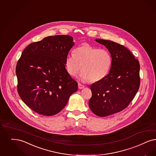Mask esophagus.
I'll return each mask as SVG.
<instances>
[{
  "instance_id": "esophagus-1",
  "label": "esophagus",
  "mask_w": 156,
  "mask_h": 156,
  "mask_svg": "<svg viewBox=\"0 0 156 156\" xmlns=\"http://www.w3.org/2000/svg\"><path fill=\"white\" fill-rule=\"evenodd\" d=\"M83 87H85V86L84 85H83L82 84H81V83H78V88L79 89H82V88H83Z\"/></svg>"
}]
</instances>
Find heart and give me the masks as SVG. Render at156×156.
<instances>
[{"mask_svg":"<svg viewBox=\"0 0 156 156\" xmlns=\"http://www.w3.org/2000/svg\"><path fill=\"white\" fill-rule=\"evenodd\" d=\"M112 63V57L108 50L87 44L76 48L74 55H69L66 59L69 74L75 76L81 69L80 80L83 82H98L103 80L108 74Z\"/></svg>","mask_w":156,"mask_h":156,"instance_id":"heart-1","label":"heart"}]
</instances>
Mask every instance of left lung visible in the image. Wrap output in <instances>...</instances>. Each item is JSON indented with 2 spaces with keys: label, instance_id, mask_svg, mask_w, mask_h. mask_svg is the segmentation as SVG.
I'll return each mask as SVG.
<instances>
[{
  "label": "left lung",
  "instance_id": "8db88e82",
  "mask_svg": "<svg viewBox=\"0 0 156 156\" xmlns=\"http://www.w3.org/2000/svg\"><path fill=\"white\" fill-rule=\"evenodd\" d=\"M95 41L107 48L112 63L106 77L90 85L89 106L96 115L106 117L122 111L135 98L140 86V64L124 46L101 39Z\"/></svg>",
  "mask_w": 156,
  "mask_h": 156
}]
</instances>
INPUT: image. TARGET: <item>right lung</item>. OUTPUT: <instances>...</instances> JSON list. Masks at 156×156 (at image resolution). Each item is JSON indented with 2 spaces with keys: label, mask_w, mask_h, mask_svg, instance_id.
Listing matches in <instances>:
<instances>
[{
  "label": "right lung",
  "mask_w": 156,
  "mask_h": 156,
  "mask_svg": "<svg viewBox=\"0 0 156 156\" xmlns=\"http://www.w3.org/2000/svg\"><path fill=\"white\" fill-rule=\"evenodd\" d=\"M74 45L73 37L55 35L30 44L23 50L16 73L23 102L39 114L58 113L78 90V83L66 69V59Z\"/></svg>",
  "instance_id": "1"
}]
</instances>
